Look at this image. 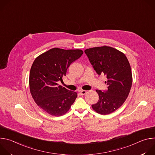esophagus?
Listing matches in <instances>:
<instances>
[{
  "mask_svg": "<svg viewBox=\"0 0 155 155\" xmlns=\"http://www.w3.org/2000/svg\"><path fill=\"white\" fill-rule=\"evenodd\" d=\"M86 93H87L86 91H85V90H82V91H80V93L81 95H84L85 94H86Z\"/></svg>",
  "mask_w": 155,
  "mask_h": 155,
  "instance_id": "34e87169",
  "label": "esophagus"
}]
</instances>
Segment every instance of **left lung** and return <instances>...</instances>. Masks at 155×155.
<instances>
[{
	"label": "left lung",
	"instance_id": "left-lung-1",
	"mask_svg": "<svg viewBox=\"0 0 155 155\" xmlns=\"http://www.w3.org/2000/svg\"><path fill=\"white\" fill-rule=\"evenodd\" d=\"M84 53L98 75L104 74L107 90H96L98 102L92 105L101 115L110 114L120 108L127 99L132 82L129 62L124 53L107 46L86 49Z\"/></svg>",
	"mask_w": 155,
	"mask_h": 155
}]
</instances>
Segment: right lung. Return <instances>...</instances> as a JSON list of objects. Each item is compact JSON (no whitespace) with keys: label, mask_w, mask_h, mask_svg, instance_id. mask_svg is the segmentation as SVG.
<instances>
[{"label":"right lung","mask_w":155,"mask_h":155,"mask_svg":"<svg viewBox=\"0 0 155 155\" xmlns=\"http://www.w3.org/2000/svg\"><path fill=\"white\" fill-rule=\"evenodd\" d=\"M81 50L50 49L38 56L30 71L29 87L37 104L50 115L59 117L67 113L77 93L58 85L69 65L83 54Z\"/></svg>","instance_id":"add662e5"}]
</instances>
